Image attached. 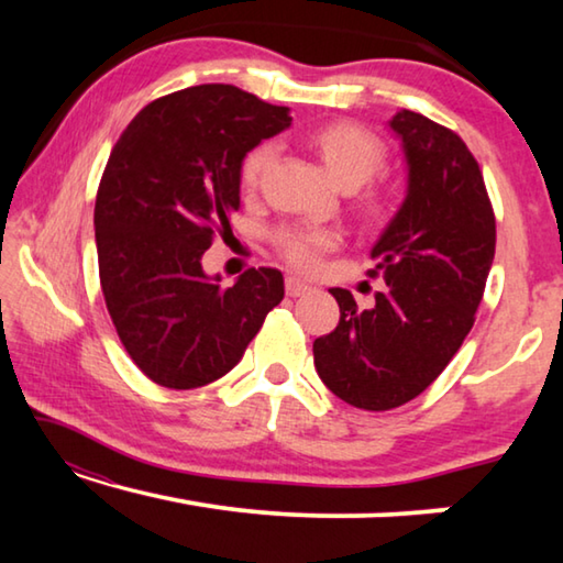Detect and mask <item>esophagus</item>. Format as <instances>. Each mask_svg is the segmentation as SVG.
<instances>
[{
    "label": "esophagus",
    "mask_w": 563,
    "mask_h": 563,
    "mask_svg": "<svg viewBox=\"0 0 563 563\" xmlns=\"http://www.w3.org/2000/svg\"><path fill=\"white\" fill-rule=\"evenodd\" d=\"M308 290H310V285L302 283L300 278H292L290 275V278L285 280V292H288L290 298H300V295H305Z\"/></svg>",
    "instance_id": "obj_1"
}]
</instances>
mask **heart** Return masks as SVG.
I'll return each instance as SVG.
<instances>
[{
  "mask_svg": "<svg viewBox=\"0 0 563 563\" xmlns=\"http://www.w3.org/2000/svg\"><path fill=\"white\" fill-rule=\"evenodd\" d=\"M308 146L316 151L328 174L342 188H355V208L362 221L379 223L389 213V196L373 178L387 164V146L373 131L355 121H330L308 133ZM275 158L271 141H261L245 151L238 166V180L243 194H255ZM340 233L335 228L320 225H288L275 231L273 245L290 268L300 273L320 271L325 255L340 247Z\"/></svg>",
  "mask_w": 563,
  "mask_h": 563,
  "instance_id": "heart-1",
  "label": "heart"
}]
</instances>
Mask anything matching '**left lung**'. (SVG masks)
I'll list each match as a JSON object with an SVG mask.
<instances>
[{"instance_id": "obj_1", "label": "left lung", "mask_w": 563, "mask_h": 563, "mask_svg": "<svg viewBox=\"0 0 563 563\" xmlns=\"http://www.w3.org/2000/svg\"><path fill=\"white\" fill-rule=\"evenodd\" d=\"M389 126L402 139L407 198L373 247L387 288L369 310L332 288L340 322L312 342L322 383L367 412L422 395L474 325L497 247V221L472 151L452 129L415 111Z\"/></svg>"}]
</instances>
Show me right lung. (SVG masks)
<instances>
[{
  "label": "right lung",
  "instance_id": "add662e5",
  "mask_svg": "<svg viewBox=\"0 0 563 563\" xmlns=\"http://www.w3.org/2000/svg\"><path fill=\"white\" fill-rule=\"evenodd\" d=\"M290 121L231 84H201L151 101L111 148L93 208L99 280L121 345L161 387L231 373L283 300L280 271L247 268L221 288L201 258L231 235L245 151Z\"/></svg>",
  "mask_w": 563,
  "mask_h": 563
}]
</instances>
